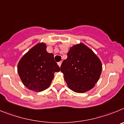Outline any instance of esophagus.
Returning <instances> with one entry per match:
<instances>
[{
    "label": "esophagus",
    "instance_id": "1",
    "mask_svg": "<svg viewBox=\"0 0 124 124\" xmlns=\"http://www.w3.org/2000/svg\"><path fill=\"white\" fill-rule=\"evenodd\" d=\"M57 63H58V65H59V67H61V64H62V62H59Z\"/></svg>",
    "mask_w": 124,
    "mask_h": 124
}]
</instances>
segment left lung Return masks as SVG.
Wrapping results in <instances>:
<instances>
[{
	"instance_id": "left-lung-1",
	"label": "left lung",
	"mask_w": 124,
	"mask_h": 124,
	"mask_svg": "<svg viewBox=\"0 0 124 124\" xmlns=\"http://www.w3.org/2000/svg\"><path fill=\"white\" fill-rule=\"evenodd\" d=\"M61 71L69 88L81 93L94 86L101 75L102 63L92 50L80 43L70 49Z\"/></svg>"
}]
</instances>
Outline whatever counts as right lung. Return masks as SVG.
<instances>
[{
    "label": "right lung",
    "instance_id": "obj_1",
    "mask_svg": "<svg viewBox=\"0 0 124 124\" xmlns=\"http://www.w3.org/2000/svg\"><path fill=\"white\" fill-rule=\"evenodd\" d=\"M59 71L54 54L47 52L44 43L34 46L18 64V73L22 83L28 89L37 92L47 88L53 80L54 73Z\"/></svg>",
    "mask_w": 124,
    "mask_h": 124
}]
</instances>
